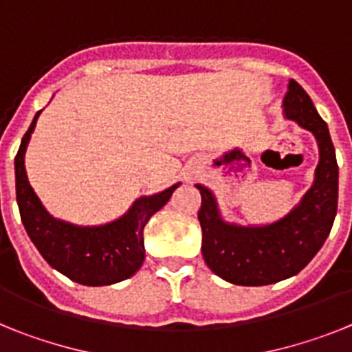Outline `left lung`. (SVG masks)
<instances>
[{
    "label": "left lung",
    "instance_id": "obj_1",
    "mask_svg": "<svg viewBox=\"0 0 352 352\" xmlns=\"http://www.w3.org/2000/svg\"><path fill=\"white\" fill-rule=\"evenodd\" d=\"M282 107L285 120L309 130L319 148L314 183L287 214L263 226L227 222L213 192L195 185L203 199L197 217L204 261L214 275L236 285L256 287L298 275L321 250L337 214L338 166L328 125L294 79L289 80Z\"/></svg>",
    "mask_w": 352,
    "mask_h": 352
}]
</instances>
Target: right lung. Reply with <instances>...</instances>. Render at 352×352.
Listing matches in <instances>:
<instances>
[{
    "instance_id": "1",
    "label": "right lung",
    "mask_w": 352,
    "mask_h": 352,
    "mask_svg": "<svg viewBox=\"0 0 352 352\" xmlns=\"http://www.w3.org/2000/svg\"><path fill=\"white\" fill-rule=\"evenodd\" d=\"M40 113L35 114L15 155V194L28 236L52 268L82 285H111L135 275L144 261V226L167 204L182 183L135 199L126 213L102 226H76L54 219L28 182L24 155Z\"/></svg>"
}]
</instances>
